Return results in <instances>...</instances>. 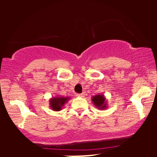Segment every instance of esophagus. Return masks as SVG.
I'll return each instance as SVG.
<instances>
[{
    "label": "esophagus",
    "instance_id": "34e87169",
    "mask_svg": "<svg viewBox=\"0 0 157 157\" xmlns=\"http://www.w3.org/2000/svg\"><path fill=\"white\" fill-rule=\"evenodd\" d=\"M84 95H85L84 93H81V94H77V97H83Z\"/></svg>",
    "mask_w": 157,
    "mask_h": 157
}]
</instances>
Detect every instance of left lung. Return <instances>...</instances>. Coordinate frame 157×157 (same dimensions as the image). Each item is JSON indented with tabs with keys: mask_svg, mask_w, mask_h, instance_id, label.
Masks as SVG:
<instances>
[{
	"mask_svg": "<svg viewBox=\"0 0 157 157\" xmlns=\"http://www.w3.org/2000/svg\"><path fill=\"white\" fill-rule=\"evenodd\" d=\"M91 101L98 109L104 110L108 108V102L103 94H97L91 97Z\"/></svg>",
	"mask_w": 157,
	"mask_h": 157,
	"instance_id": "obj_1",
	"label": "left lung"
}]
</instances>
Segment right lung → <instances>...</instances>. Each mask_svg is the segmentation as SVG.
Returning a JSON list of instances; mask_svg holds the SVG:
<instances>
[{"mask_svg": "<svg viewBox=\"0 0 157 157\" xmlns=\"http://www.w3.org/2000/svg\"><path fill=\"white\" fill-rule=\"evenodd\" d=\"M70 100L69 97L56 96L52 97L49 100L50 109L55 111H60L63 109L65 104Z\"/></svg>", "mask_w": 157, "mask_h": 157, "instance_id": "right-lung-1", "label": "right lung"}]
</instances>
